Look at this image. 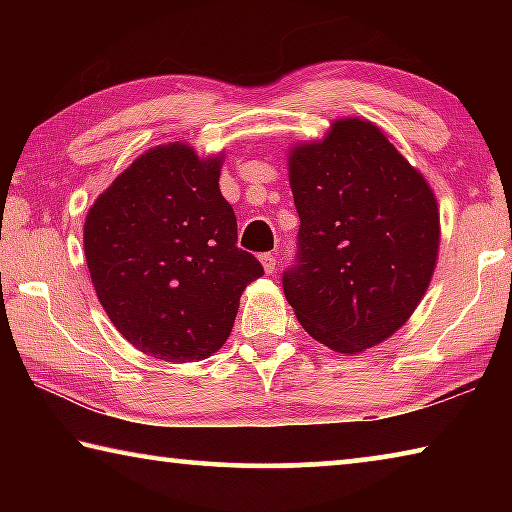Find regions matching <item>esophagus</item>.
Wrapping results in <instances>:
<instances>
[{"instance_id":"obj_1","label":"esophagus","mask_w":512,"mask_h":512,"mask_svg":"<svg viewBox=\"0 0 512 512\" xmlns=\"http://www.w3.org/2000/svg\"><path fill=\"white\" fill-rule=\"evenodd\" d=\"M259 262H262L266 273H275V268H277L275 253H262V255H259Z\"/></svg>"}]
</instances>
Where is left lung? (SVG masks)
<instances>
[{
  "mask_svg": "<svg viewBox=\"0 0 512 512\" xmlns=\"http://www.w3.org/2000/svg\"><path fill=\"white\" fill-rule=\"evenodd\" d=\"M289 180L300 228L284 296L327 348H372L406 323L429 287L440 241L436 196L363 119H339L323 142L296 146Z\"/></svg>",
  "mask_w": 512,
  "mask_h": 512,
  "instance_id": "1",
  "label": "left lung"
}]
</instances>
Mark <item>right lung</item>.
Instances as JSON below:
<instances>
[{
	"instance_id": "right-lung-1",
	"label": "right lung",
	"mask_w": 512,
	"mask_h": 512,
	"mask_svg": "<svg viewBox=\"0 0 512 512\" xmlns=\"http://www.w3.org/2000/svg\"><path fill=\"white\" fill-rule=\"evenodd\" d=\"M219 176V158L164 144L117 176L85 219V259L101 305L149 357H210L232 332L241 293L264 275L237 246V216Z\"/></svg>"
}]
</instances>
